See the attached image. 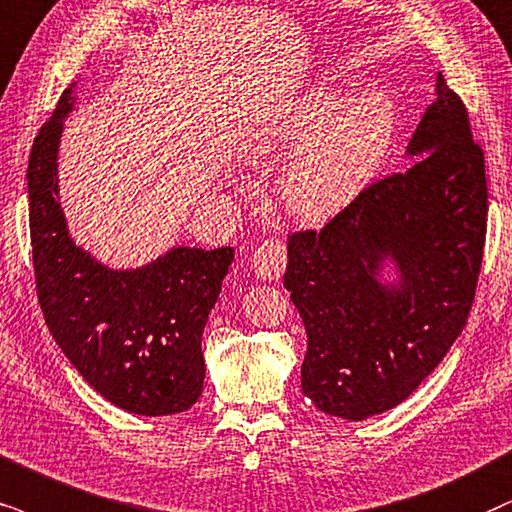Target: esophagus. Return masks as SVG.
Segmentation results:
<instances>
[{"label": "esophagus", "instance_id": "1", "mask_svg": "<svg viewBox=\"0 0 512 512\" xmlns=\"http://www.w3.org/2000/svg\"><path fill=\"white\" fill-rule=\"evenodd\" d=\"M250 267L255 271V276L264 278V281L281 278L283 269H286V245H283V241H276V238H267L252 250Z\"/></svg>", "mask_w": 512, "mask_h": 512}]
</instances>
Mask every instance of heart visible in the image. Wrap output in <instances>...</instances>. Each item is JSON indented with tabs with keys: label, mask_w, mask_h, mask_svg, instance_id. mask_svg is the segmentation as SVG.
<instances>
[{
	"label": "heart",
	"mask_w": 512,
	"mask_h": 512,
	"mask_svg": "<svg viewBox=\"0 0 512 512\" xmlns=\"http://www.w3.org/2000/svg\"><path fill=\"white\" fill-rule=\"evenodd\" d=\"M392 139L394 108L383 92L347 96L314 82L252 127L248 153L252 160L288 153L276 184L281 205L302 222H321L371 186Z\"/></svg>",
	"instance_id": "1"
}]
</instances>
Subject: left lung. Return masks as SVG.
Instances as JSON below:
<instances>
[{"mask_svg": "<svg viewBox=\"0 0 512 512\" xmlns=\"http://www.w3.org/2000/svg\"><path fill=\"white\" fill-rule=\"evenodd\" d=\"M406 146L416 163L375 181L321 231L288 238L283 286L302 316V392L328 416L401 404L468 321L487 234V177L463 101L437 75ZM385 263L394 282L379 278Z\"/></svg>", "mask_w": 512, "mask_h": 512, "instance_id": "obj_1", "label": "left lung"}]
</instances>
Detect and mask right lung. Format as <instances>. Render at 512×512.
Masks as SVG:
<instances>
[{"label": "right lung", "instance_id": "obj_1", "mask_svg": "<svg viewBox=\"0 0 512 512\" xmlns=\"http://www.w3.org/2000/svg\"><path fill=\"white\" fill-rule=\"evenodd\" d=\"M63 92L30 151V241L37 297L56 345L111 404L139 416L189 411L203 394L200 340L234 248H170L137 269H113L70 236L58 193Z\"/></svg>", "mask_w": 512, "mask_h": 512}]
</instances>
